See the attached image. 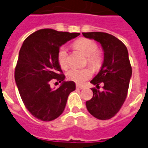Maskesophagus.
Here are the masks:
<instances>
[{
	"mask_svg": "<svg viewBox=\"0 0 148 148\" xmlns=\"http://www.w3.org/2000/svg\"><path fill=\"white\" fill-rule=\"evenodd\" d=\"M76 87H77V89H83L84 87V86H82V85H78V84H77V85H76Z\"/></svg>",
	"mask_w": 148,
	"mask_h": 148,
	"instance_id": "1",
	"label": "esophagus"
}]
</instances>
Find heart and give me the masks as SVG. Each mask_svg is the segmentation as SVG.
Segmentation results:
<instances>
[{"mask_svg":"<svg viewBox=\"0 0 148 148\" xmlns=\"http://www.w3.org/2000/svg\"><path fill=\"white\" fill-rule=\"evenodd\" d=\"M74 47L86 57L87 63L93 69H98L101 66L103 61L102 55L101 52L97 51V45L94 41L91 39L82 38L74 42ZM57 60L62 70L67 69L69 66L68 53L66 47L64 46L61 47L58 50ZM92 74L93 71L90 68H72L67 71L66 77L68 79L77 83H83L84 82L88 80L92 76Z\"/></svg>","mask_w":148,"mask_h":148,"instance_id":"1","label":"heart"}]
</instances>
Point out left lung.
Wrapping results in <instances>:
<instances>
[{
  "label": "left lung",
  "mask_w": 148,
  "mask_h": 148,
  "mask_svg": "<svg viewBox=\"0 0 148 148\" xmlns=\"http://www.w3.org/2000/svg\"><path fill=\"white\" fill-rule=\"evenodd\" d=\"M82 35L100 42L104 51L101 71L90 82L97 88L100 83H104L103 90L92 88L93 97L87 101L86 106L97 119L109 120L119 112L127 97L132 72L127 49L120 39L110 34L93 32Z\"/></svg>",
  "instance_id": "1"
}]
</instances>
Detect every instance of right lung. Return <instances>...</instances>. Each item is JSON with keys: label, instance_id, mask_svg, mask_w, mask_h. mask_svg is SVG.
<instances>
[{"label": "right lung", "instance_id": "obj_1", "mask_svg": "<svg viewBox=\"0 0 148 148\" xmlns=\"http://www.w3.org/2000/svg\"><path fill=\"white\" fill-rule=\"evenodd\" d=\"M80 33L45 28L35 32L22 44L15 69V81L24 106L31 114L42 121H51L64 111L69 94L75 83L64 81L57 60L59 47ZM62 82L51 89L49 82Z\"/></svg>", "mask_w": 148, "mask_h": 148}]
</instances>
